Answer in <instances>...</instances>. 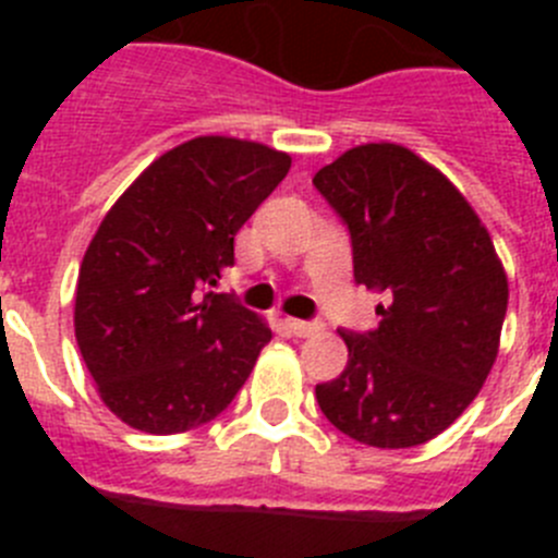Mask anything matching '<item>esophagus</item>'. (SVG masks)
<instances>
[{"instance_id": "34e87169", "label": "esophagus", "mask_w": 558, "mask_h": 558, "mask_svg": "<svg viewBox=\"0 0 558 558\" xmlns=\"http://www.w3.org/2000/svg\"><path fill=\"white\" fill-rule=\"evenodd\" d=\"M284 327L295 335V338H310L322 329V324L315 322H302V318H284Z\"/></svg>"}]
</instances>
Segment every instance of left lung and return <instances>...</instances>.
Segmentation results:
<instances>
[{"mask_svg": "<svg viewBox=\"0 0 558 558\" xmlns=\"http://www.w3.org/2000/svg\"><path fill=\"white\" fill-rule=\"evenodd\" d=\"M313 186L347 223L354 282L386 295L379 327L340 329L347 368L315 399L360 445H425L495 366L509 282L489 231L436 167L388 142L352 147Z\"/></svg>", "mask_w": 558, "mask_h": 558, "instance_id": "left-lung-1", "label": "left lung"}]
</instances>
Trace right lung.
<instances>
[{"label":"right lung","instance_id":"1","mask_svg":"<svg viewBox=\"0 0 558 558\" xmlns=\"http://www.w3.org/2000/svg\"><path fill=\"white\" fill-rule=\"evenodd\" d=\"M288 170V153L198 136L153 161L102 218L77 276L75 338L125 425L192 430L243 388L270 329L209 288L234 265V234Z\"/></svg>","mask_w":558,"mask_h":558}]
</instances>
